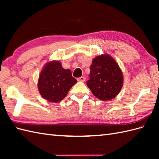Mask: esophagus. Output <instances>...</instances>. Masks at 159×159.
<instances>
[{
    "mask_svg": "<svg viewBox=\"0 0 159 159\" xmlns=\"http://www.w3.org/2000/svg\"><path fill=\"white\" fill-rule=\"evenodd\" d=\"M77 80H78V81H79V82H84L85 80V78L84 76H81L80 78H78Z\"/></svg>",
    "mask_w": 159,
    "mask_h": 159,
    "instance_id": "obj_1",
    "label": "esophagus"
}]
</instances>
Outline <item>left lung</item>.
Listing matches in <instances>:
<instances>
[{
    "instance_id": "1",
    "label": "left lung",
    "mask_w": 159,
    "mask_h": 159,
    "mask_svg": "<svg viewBox=\"0 0 159 159\" xmlns=\"http://www.w3.org/2000/svg\"><path fill=\"white\" fill-rule=\"evenodd\" d=\"M123 74L117 62L109 55L93 59L87 87L101 100H109L118 95L123 85Z\"/></svg>"
}]
</instances>
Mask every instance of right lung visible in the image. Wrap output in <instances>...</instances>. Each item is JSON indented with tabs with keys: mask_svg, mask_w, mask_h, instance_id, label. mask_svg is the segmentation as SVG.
<instances>
[{
	"mask_svg": "<svg viewBox=\"0 0 159 159\" xmlns=\"http://www.w3.org/2000/svg\"><path fill=\"white\" fill-rule=\"evenodd\" d=\"M77 80L70 69L62 67L59 61L48 62L42 70L38 80V89L43 98L58 102L65 98Z\"/></svg>",
	"mask_w": 159,
	"mask_h": 159,
	"instance_id": "obj_1",
	"label": "right lung"
}]
</instances>
